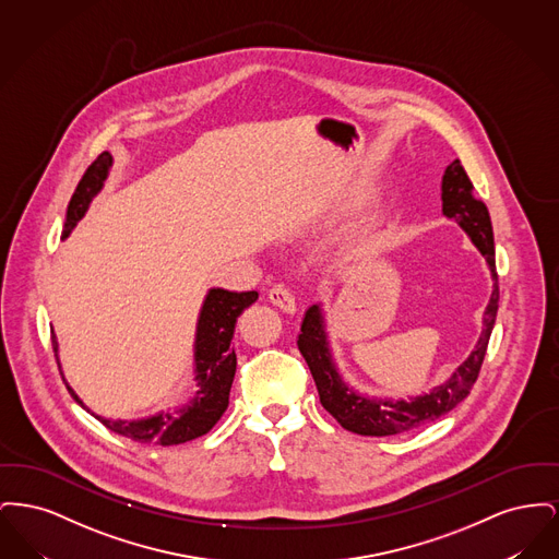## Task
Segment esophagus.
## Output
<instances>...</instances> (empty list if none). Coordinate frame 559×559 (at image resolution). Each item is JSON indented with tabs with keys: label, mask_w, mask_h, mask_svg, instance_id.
I'll return each instance as SVG.
<instances>
[{
	"label": "esophagus",
	"mask_w": 559,
	"mask_h": 559,
	"mask_svg": "<svg viewBox=\"0 0 559 559\" xmlns=\"http://www.w3.org/2000/svg\"><path fill=\"white\" fill-rule=\"evenodd\" d=\"M267 299L285 312H292V314L295 312V297L285 285H272L267 289Z\"/></svg>",
	"instance_id": "1"
}]
</instances>
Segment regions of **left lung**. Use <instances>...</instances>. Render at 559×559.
Wrapping results in <instances>:
<instances>
[{"label": "left lung", "mask_w": 559, "mask_h": 559, "mask_svg": "<svg viewBox=\"0 0 559 559\" xmlns=\"http://www.w3.org/2000/svg\"><path fill=\"white\" fill-rule=\"evenodd\" d=\"M442 212L461 224V228L472 237L492 272L495 285L490 304L484 312V331L478 346L474 347L472 356L452 372L449 381H444L426 396H417L408 402L362 399L347 390L346 383L337 374V369L331 360V352L326 347L319 306L308 308L301 322L297 347L314 377L320 404L337 419L340 426L346 427L347 431L360 436H399L413 431L429 421H436L438 417L452 411L461 400L467 399L478 379L499 310V274L495 266V239L490 213L486 205L474 197V185L459 159L452 160L447 167L442 180Z\"/></svg>", "instance_id": "8db88e82"}]
</instances>
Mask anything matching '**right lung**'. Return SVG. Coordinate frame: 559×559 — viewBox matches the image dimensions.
Returning a JSON list of instances; mask_svg holds the SVG:
<instances>
[{
	"label": "right lung",
	"instance_id": "right-lung-1",
	"mask_svg": "<svg viewBox=\"0 0 559 559\" xmlns=\"http://www.w3.org/2000/svg\"><path fill=\"white\" fill-rule=\"evenodd\" d=\"M110 163L112 157L108 153H103L85 169L80 185L69 201L62 239L71 235L75 224L83 217V212L87 210L92 197L103 188ZM255 299H258V292L235 293L212 289L207 295L199 317L197 344H194L199 392L187 406L178 411H163L151 419H140V421H112V419H103L98 415L94 417L117 436L130 438L140 444H151V447H176L207 433L219 421V417L228 406V396H230L233 379L237 371V354L230 346L237 319ZM52 347L53 356L58 360V354H56L58 344L53 335ZM67 390L71 392L75 402H80L83 406V402L69 385Z\"/></svg>",
	"mask_w": 559,
	"mask_h": 559
}]
</instances>
